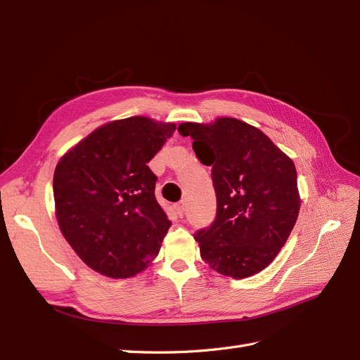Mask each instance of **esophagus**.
Segmentation results:
<instances>
[{"label":"esophagus","instance_id":"1","mask_svg":"<svg viewBox=\"0 0 360 360\" xmlns=\"http://www.w3.org/2000/svg\"><path fill=\"white\" fill-rule=\"evenodd\" d=\"M176 210H177V214L181 217L184 214V210H186V204H184V201H180L176 204Z\"/></svg>","mask_w":360,"mask_h":360}]
</instances>
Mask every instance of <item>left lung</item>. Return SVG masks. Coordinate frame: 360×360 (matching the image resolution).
Wrapping results in <instances>:
<instances>
[{
  "instance_id": "8db88e82",
  "label": "left lung",
  "mask_w": 360,
  "mask_h": 360,
  "mask_svg": "<svg viewBox=\"0 0 360 360\" xmlns=\"http://www.w3.org/2000/svg\"><path fill=\"white\" fill-rule=\"evenodd\" d=\"M195 155L212 167L216 217L193 234L217 274L248 278L267 267L297 221L300 197L292 160L259 129L237 118L181 123Z\"/></svg>"
}]
</instances>
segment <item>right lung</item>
<instances>
[{
  "instance_id": "1",
  "label": "right lung",
  "mask_w": 360,
  "mask_h": 360,
  "mask_svg": "<svg viewBox=\"0 0 360 360\" xmlns=\"http://www.w3.org/2000/svg\"><path fill=\"white\" fill-rule=\"evenodd\" d=\"M176 124L129 117L101 126L64 155L53 172L60 230L101 275L130 278L160 249L171 221L155 197L147 163Z\"/></svg>"
}]
</instances>
